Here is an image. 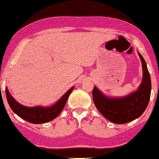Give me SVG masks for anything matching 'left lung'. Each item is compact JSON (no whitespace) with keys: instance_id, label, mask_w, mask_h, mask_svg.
<instances>
[{"instance_id":"1","label":"left lung","mask_w":159,"mask_h":159,"mask_svg":"<svg viewBox=\"0 0 159 159\" xmlns=\"http://www.w3.org/2000/svg\"><path fill=\"white\" fill-rule=\"evenodd\" d=\"M143 63V78L136 92L122 98H109L104 96L96 87L92 91L93 101L100 113L110 122L124 124L139 117L146 109L151 95V78L146 62L139 53Z\"/></svg>"}]
</instances>
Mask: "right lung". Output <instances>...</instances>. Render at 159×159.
Instances as JSON below:
<instances>
[{"mask_svg": "<svg viewBox=\"0 0 159 159\" xmlns=\"http://www.w3.org/2000/svg\"><path fill=\"white\" fill-rule=\"evenodd\" d=\"M72 90L73 88L68 90L56 104L50 107H24L20 104L13 99V97L10 94L7 88H6L5 92H6V97L8 103L16 114L30 123H34V124H40V123L51 121L57 117L64 108L68 96L72 91Z\"/></svg>", "mask_w": 159, "mask_h": 159, "instance_id": "obj_1", "label": "right lung"}]
</instances>
